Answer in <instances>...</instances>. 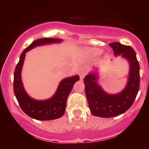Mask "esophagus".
Segmentation results:
<instances>
[{
    "label": "esophagus",
    "mask_w": 149,
    "mask_h": 149,
    "mask_svg": "<svg viewBox=\"0 0 149 149\" xmlns=\"http://www.w3.org/2000/svg\"><path fill=\"white\" fill-rule=\"evenodd\" d=\"M88 72V68L87 66H84L81 69L80 71V79H83L85 75L87 74V73Z\"/></svg>",
    "instance_id": "1"
}]
</instances>
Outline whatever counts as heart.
<instances>
[{
	"label": "heart",
	"instance_id": "1",
	"mask_svg": "<svg viewBox=\"0 0 149 149\" xmlns=\"http://www.w3.org/2000/svg\"><path fill=\"white\" fill-rule=\"evenodd\" d=\"M101 52H102V51H101L100 49H99L95 48V49H91V53L92 54H93V55H95V56L100 55V54H101Z\"/></svg>",
	"mask_w": 149,
	"mask_h": 149
}]
</instances>
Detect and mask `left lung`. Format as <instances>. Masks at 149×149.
<instances>
[{
  "label": "left lung",
  "instance_id": "8db88e82",
  "mask_svg": "<svg viewBox=\"0 0 149 149\" xmlns=\"http://www.w3.org/2000/svg\"><path fill=\"white\" fill-rule=\"evenodd\" d=\"M115 55L122 54L130 63V73L126 88L116 95H109L97 83L95 73L87 75L84 78L85 92L89 108L92 115L101 118H111L127 111L134 103L139 90V64L136 53L130 46L118 42L109 44Z\"/></svg>",
  "mask_w": 149,
  "mask_h": 149
}]
</instances>
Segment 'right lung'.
<instances>
[{
	"label": "right lung",
	"instance_id": "obj_1",
	"mask_svg": "<svg viewBox=\"0 0 149 149\" xmlns=\"http://www.w3.org/2000/svg\"><path fill=\"white\" fill-rule=\"evenodd\" d=\"M60 41V39L52 38H43L34 40L22 53L19 61L15 68L13 83L15 95L22 111L32 118L38 120H49L61 117L65 112L66 101L73 85L80 79L78 76L64 78L59 83L54 96L47 100H34L26 93L21 80V71L26 52L38 45Z\"/></svg>",
	"mask_w": 149,
	"mask_h": 149
}]
</instances>
